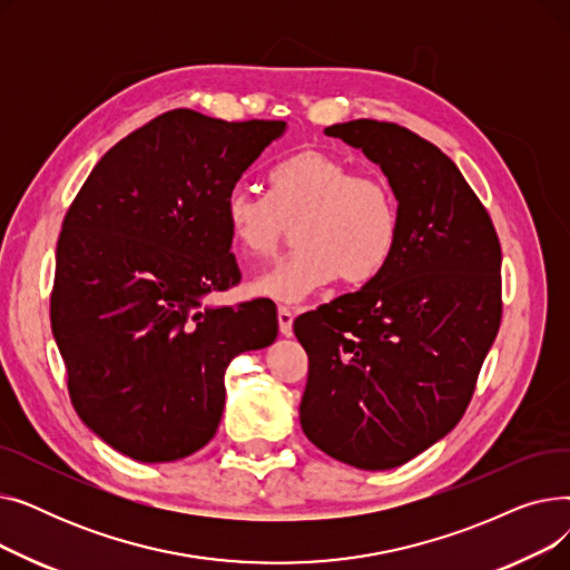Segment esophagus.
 <instances>
[{"instance_id": "obj_1", "label": "esophagus", "mask_w": 570, "mask_h": 570, "mask_svg": "<svg viewBox=\"0 0 570 570\" xmlns=\"http://www.w3.org/2000/svg\"><path fill=\"white\" fill-rule=\"evenodd\" d=\"M277 318H279V333L284 337H291L293 335V312L288 307H279Z\"/></svg>"}]
</instances>
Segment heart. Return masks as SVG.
Instances as JSON below:
<instances>
[{
  "mask_svg": "<svg viewBox=\"0 0 570 570\" xmlns=\"http://www.w3.org/2000/svg\"><path fill=\"white\" fill-rule=\"evenodd\" d=\"M269 196L237 185L224 198L233 243L247 256H269L295 224L297 247L249 282L275 303H297L342 277L363 284L393 258L402 209L393 185L323 149H301L269 170Z\"/></svg>",
  "mask_w": 570,
  "mask_h": 570,
  "instance_id": "heart-1",
  "label": "heart"
}]
</instances>
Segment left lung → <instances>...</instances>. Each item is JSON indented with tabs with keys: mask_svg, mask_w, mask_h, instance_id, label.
Here are the masks:
<instances>
[{
	"mask_svg": "<svg viewBox=\"0 0 570 570\" xmlns=\"http://www.w3.org/2000/svg\"><path fill=\"white\" fill-rule=\"evenodd\" d=\"M325 134L381 166L402 230L376 277L293 321L309 357L301 425L340 462L393 469L462 421L501 325V245L434 142L376 119Z\"/></svg>",
	"mask_w": 570,
	"mask_h": 570,
	"instance_id": "8db88e82",
	"label": "left lung"
}]
</instances>
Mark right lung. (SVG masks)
Returning a JSON list of instances; mask_svg holds the SVG:
<instances>
[{"instance_id":"1","label":"right lung","mask_w":570,"mask_h":570,"mask_svg":"<svg viewBox=\"0 0 570 570\" xmlns=\"http://www.w3.org/2000/svg\"><path fill=\"white\" fill-rule=\"evenodd\" d=\"M284 131L168 110L110 147L67 209L50 325L76 413L115 451L138 462L200 451L233 357L275 342L267 297L205 301L243 279L224 198Z\"/></svg>"}]
</instances>
